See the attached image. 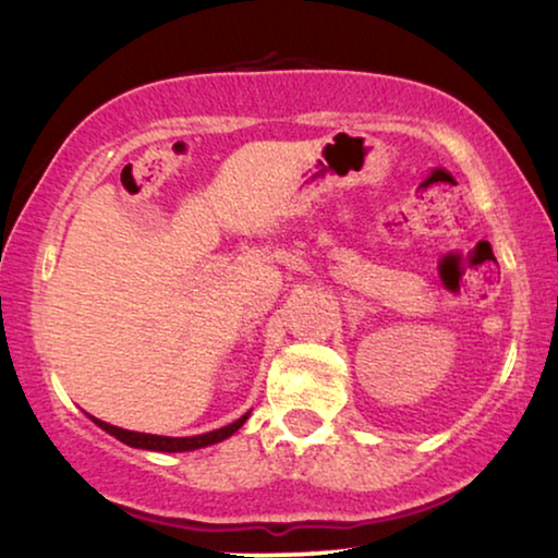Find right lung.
<instances>
[{
  "instance_id": "obj_1",
  "label": "right lung",
  "mask_w": 558,
  "mask_h": 558,
  "mask_svg": "<svg viewBox=\"0 0 558 558\" xmlns=\"http://www.w3.org/2000/svg\"><path fill=\"white\" fill-rule=\"evenodd\" d=\"M246 417L250 414H244V417H239L236 422H231V425L221 427V429H214V433H206V435H195V437H165V435H146V433H131V429H123V427H116V425H108V422L102 420H95L97 425H100L105 433L116 435L118 440L125 442V446L131 448H144V450H161V453H180V450H195V448H206V446H214V442H221L227 440L229 435H234L239 427L244 425Z\"/></svg>"
}]
</instances>
